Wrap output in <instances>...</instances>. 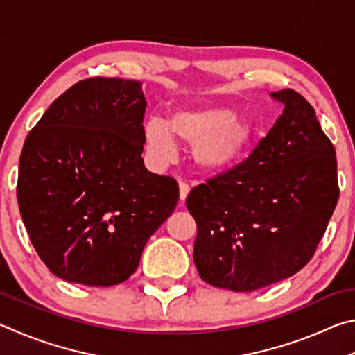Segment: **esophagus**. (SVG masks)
<instances>
[{
	"label": "esophagus",
	"instance_id": "esophagus-1",
	"mask_svg": "<svg viewBox=\"0 0 355 355\" xmlns=\"http://www.w3.org/2000/svg\"><path fill=\"white\" fill-rule=\"evenodd\" d=\"M189 191H190V187L187 182H184V181L179 182V200H181V206H182V202L187 200Z\"/></svg>",
	"mask_w": 355,
	"mask_h": 355
}]
</instances>
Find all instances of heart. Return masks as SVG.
<instances>
[{
	"label": "heart",
	"mask_w": 355,
	"mask_h": 355,
	"mask_svg": "<svg viewBox=\"0 0 355 355\" xmlns=\"http://www.w3.org/2000/svg\"><path fill=\"white\" fill-rule=\"evenodd\" d=\"M174 134L193 145L196 165L221 173L237 166L254 143L252 124L227 104L200 103L173 107L168 120L151 115L145 120L143 137L155 160L168 162L176 154Z\"/></svg>",
	"instance_id": "obj_1"
}]
</instances>
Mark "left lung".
I'll list each match as a JSON object with an SVG mask.
<instances>
[{
    "mask_svg": "<svg viewBox=\"0 0 355 355\" xmlns=\"http://www.w3.org/2000/svg\"><path fill=\"white\" fill-rule=\"evenodd\" d=\"M271 96L282 115L250 157L191 189L193 260L204 282L254 291L296 275L313 257L338 201L335 148L300 93Z\"/></svg>",
    "mask_w": 355,
    "mask_h": 355,
    "instance_id": "left-lung-1",
    "label": "left lung"
}]
</instances>
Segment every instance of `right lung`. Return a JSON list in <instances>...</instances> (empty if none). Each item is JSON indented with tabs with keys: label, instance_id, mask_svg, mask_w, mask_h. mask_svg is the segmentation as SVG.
Segmentation results:
<instances>
[{
	"label": "right lung",
	"instance_id": "right-lung-1",
	"mask_svg": "<svg viewBox=\"0 0 355 355\" xmlns=\"http://www.w3.org/2000/svg\"><path fill=\"white\" fill-rule=\"evenodd\" d=\"M145 110L139 80L84 79L24 140L18 207L39 257L64 281L124 282L176 207L178 182L143 164Z\"/></svg>",
	"mask_w": 355,
	"mask_h": 355
}]
</instances>
